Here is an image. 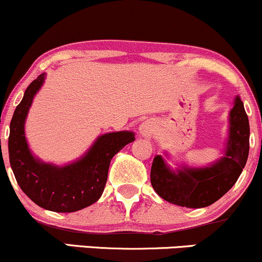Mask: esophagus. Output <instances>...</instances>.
Listing matches in <instances>:
<instances>
[{
    "mask_svg": "<svg viewBox=\"0 0 262 262\" xmlns=\"http://www.w3.org/2000/svg\"><path fill=\"white\" fill-rule=\"evenodd\" d=\"M140 134L143 135L144 138H151L155 133V124L154 122L151 121H145L140 124L139 127Z\"/></svg>",
    "mask_w": 262,
    "mask_h": 262,
    "instance_id": "esophagus-1",
    "label": "esophagus"
}]
</instances>
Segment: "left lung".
Instances as JSON below:
<instances>
[{
  "instance_id": "obj_1",
  "label": "left lung",
  "mask_w": 262,
  "mask_h": 262,
  "mask_svg": "<svg viewBox=\"0 0 262 262\" xmlns=\"http://www.w3.org/2000/svg\"><path fill=\"white\" fill-rule=\"evenodd\" d=\"M250 127L242 100L236 97L230 112V135L222 160L203 169L173 172L160 155L151 165L150 181L155 192L167 202L188 208H202L217 202L235 185L249 155Z\"/></svg>"
}]
</instances>
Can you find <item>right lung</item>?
Returning a JSON list of instances; mask_svg holds the SVG:
<instances>
[{
    "label": "right lung",
    "instance_id": "obj_1",
    "mask_svg": "<svg viewBox=\"0 0 262 262\" xmlns=\"http://www.w3.org/2000/svg\"><path fill=\"white\" fill-rule=\"evenodd\" d=\"M43 81L41 74L27 87L12 117L8 138L11 167L19 187L39 207L53 212H76L101 197L111 160L135 138L130 132L101 135L82 159L64 167L35 160L27 145L25 121Z\"/></svg>",
    "mask_w": 262,
    "mask_h": 262
}]
</instances>
